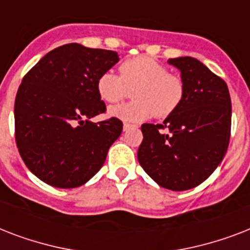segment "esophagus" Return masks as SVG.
Instances as JSON below:
<instances>
[{"instance_id":"esophagus-1","label":"esophagus","mask_w":250,"mask_h":250,"mask_svg":"<svg viewBox=\"0 0 250 250\" xmlns=\"http://www.w3.org/2000/svg\"><path fill=\"white\" fill-rule=\"evenodd\" d=\"M131 127H132L131 125H128V123H125V125H123V131H127V129H129Z\"/></svg>"}]
</instances>
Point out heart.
Wrapping results in <instances>:
<instances>
[{"instance_id": "heart-1", "label": "heart", "mask_w": 250, "mask_h": 250, "mask_svg": "<svg viewBox=\"0 0 250 250\" xmlns=\"http://www.w3.org/2000/svg\"><path fill=\"white\" fill-rule=\"evenodd\" d=\"M133 87L135 101L110 107V117L129 123L144 122L153 114L165 118L178 109L184 96L183 80L148 56L125 60L119 66V75L109 70L97 79L98 94L109 104L123 100Z\"/></svg>"}]
</instances>
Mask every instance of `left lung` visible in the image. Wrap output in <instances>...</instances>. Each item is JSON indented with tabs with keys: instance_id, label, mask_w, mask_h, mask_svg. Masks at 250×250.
I'll use <instances>...</instances> for the list:
<instances>
[{
	"instance_id": "obj_1",
	"label": "left lung",
	"mask_w": 250,
	"mask_h": 250,
	"mask_svg": "<svg viewBox=\"0 0 250 250\" xmlns=\"http://www.w3.org/2000/svg\"><path fill=\"white\" fill-rule=\"evenodd\" d=\"M167 63L180 71L184 96L162 125H141L137 160L158 186L187 190L205 182L227 152L231 97L225 80L196 58H170Z\"/></svg>"
}]
</instances>
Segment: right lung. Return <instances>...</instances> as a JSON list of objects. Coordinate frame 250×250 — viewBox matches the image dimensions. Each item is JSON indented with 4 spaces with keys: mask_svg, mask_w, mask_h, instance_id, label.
Returning a JSON list of instances; mask_svg holds the SVG:
<instances>
[{
    "mask_svg": "<svg viewBox=\"0 0 250 250\" xmlns=\"http://www.w3.org/2000/svg\"><path fill=\"white\" fill-rule=\"evenodd\" d=\"M113 50L66 44L45 54L18 89L15 140L33 175L57 188H75L93 178L121 136L117 118L92 122L105 113L97 79L118 63Z\"/></svg>",
    "mask_w": 250,
    "mask_h": 250,
    "instance_id": "1",
    "label": "right lung"
}]
</instances>
